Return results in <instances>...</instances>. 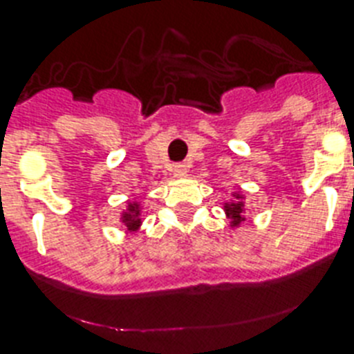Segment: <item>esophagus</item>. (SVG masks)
<instances>
[{
	"mask_svg": "<svg viewBox=\"0 0 354 354\" xmlns=\"http://www.w3.org/2000/svg\"><path fill=\"white\" fill-rule=\"evenodd\" d=\"M187 174V165L185 163H178V165H174V176L178 178H183Z\"/></svg>",
	"mask_w": 354,
	"mask_h": 354,
	"instance_id": "1",
	"label": "esophagus"
}]
</instances>
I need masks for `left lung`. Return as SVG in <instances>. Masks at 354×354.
Instances as JSON below:
<instances>
[{
	"label": "left lung",
	"instance_id": "left-lung-1",
	"mask_svg": "<svg viewBox=\"0 0 354 354\" xmlns=\"http://www.w3.org/2000/svg\"><path fill=\"white\" fill-rule=\"evenodd\" d=\"M243 196L236 194V201L234 203H225V212L230 218V223H232V227H239L241 221H245L243 218V214H245V203H243Z\"/></svg>",
	"mask_w": 354,
	"mask_h": 354
}]
</instances>
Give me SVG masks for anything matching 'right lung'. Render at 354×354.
<instances>
[{
	"instance_id": "right-lung-1",
	"label": "right lung",
	"mask_w": 354,
	"mask_h": 354,
	"mask_svg": "<svg viewBox=\"0 0 354 354\" xmlns=\"http://www.w3.org/2000/svg\"><path fill=\"white\" fill-rule=\"evenodd\" d=\"M122 223L126 225L127 230L135 232L136 228L140 227V207L136 203L127 205V212L122 214Z\"/></svg>"
}]
</instances>
